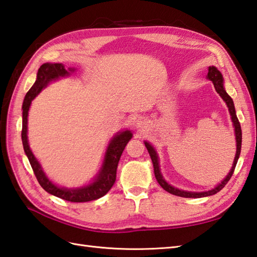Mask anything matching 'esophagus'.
Segmentation results:
<instances>
[{
	"instance_id": "1",
	"label": "esophagus",
	"mask_w": 257,
	"mask_h": 257,
	"mask_svg": "<svg viewBox=\"0 0 257 257\" xmlns=\"http://www.w3.org/2000/svg\"><path fill=\"white\" fill-rule=\"evenodd\" d=\"M145 124H146V123H145V121H143V120H141V119H138V120H136V122H135V127L137 128V129H139V130H141V129L144 130V128L146 127Z\"/></svg>"
}]
</instances>
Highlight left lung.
I'll use <instances>...</instances> for the list:
<instances>
[{
  "mask_svg": "<svg viewBox=\"0 0 257 257\" xmlns=\"http://www.w3.org/2000/svg\"><path fill=\"white\" fill-rule=\"evenodd\" d=\"M206 78L210 79L213 85L215 87V90L217 91L222 99L225 101L226 106L228 108V112H230L231 120L233 122V127H234V134H235V140H236V154L235 158H234L233 161V166L231 168L230 172L227 173V176L223 179V181L216 185L215 188H213L209 191H202V192H192V191H184V190H180L178 188L172 187L171 184H169L165 178H163L162 173L160 171V163H159V156L157 154V150L155 149V147L152 146L148 141H144L145 146L147 150H148L150 158L152 160V165H154V170H155V177L157 179L158 183H159L163 190H166L167 192L178 195V196H182V198H204V196H210L219 192L223 188L225 187V184L228 182V180L231 179L232 174L234 172V169L236 167L237 160L239 158V154H241V147H242V130H241V124H239L238 119L236 117V111H235V107H234V102L232 98L228 96L227 92L224 89V79H223V76L221 72L217 69L215 66H210L209 67V72H207Z\"/></svg>",
  "mask_w": 257,
  "mask_h": 257,
  "instance_id": "obj_1",
  "label": "left lung"
}]
</instances>
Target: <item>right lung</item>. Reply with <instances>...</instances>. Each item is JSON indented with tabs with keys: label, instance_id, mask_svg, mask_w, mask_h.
I'll list each match as a JSON object with an SVG mask.
<instances>
[{
	"label": "right lung",
	"instance_id": "1",
	"mask_svg": "<svg viewBox=\"0 0 257 257\" xmlns=\"http://www.w3.org/2000/svg\"><path fill=\"white\" fill-rule=\"evenodd\" d=\"M75 72V67H69L66 69L62 63H45L38 68L35 83L26 92L23 106H22V110H23L22 112V119H23L22 120V143H23L25 155L29 158L37 181L46 192L69 202H88L101 198L111 189L114 181H116L117 167L120 157L122 155L125 145L133 138V133L127 129L113 136L107 146L102 165L96 177L88 184L78 188L59 187V185L52 182V180L48 179L46 173L43 170L41 163L33 155L29 145V137H27V117H29L32 100L43 89L46 88L47 85L52 81L58 80L63 77H68Z\"/></svg>",
	"mask_w": 257,
	"mask_h": 257
}]
</instances>
